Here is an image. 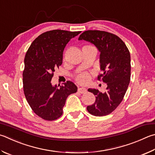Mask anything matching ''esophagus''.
<instances>
[{
  "label": "esophagus",
  "mask_w": 155,
  "mask_h": 155,
  "mask_svg": "<svg viewBox=\"0 0 155 155\" xmlns=\"http://www.w3.org/2000/svg\"><path fill=\"white\" fill-rule=\"evenodd\" d=\"M78 91L80 93V94H85L87 92V89L85 87H80V88L78 89Z\"/></svg>",
  "instance_id": "34e87169"
}]
</instances>
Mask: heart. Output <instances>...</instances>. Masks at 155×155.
I'll return each mask as SVG.
<instances>
[{
    "mask_svg": "<svg viewBox=\"0 0 155 155\" xmlns=\"http://www.w3.org/2000/svg\"><path fill=\"white\" fill-rule=\"evenodd\" d=\"M83 48H94V47L91 45H85L83 47ZM89 78L90 76L89 75V74H87V73H83V74L78 76L77 80L78 81V83H79L81 84H85L88 82Z\"/></svg>",
    "mask_w": 155,
    "mask_h": 155,
    "instance_id": "obj_1",
    "label": "heart"
}]
</instances>
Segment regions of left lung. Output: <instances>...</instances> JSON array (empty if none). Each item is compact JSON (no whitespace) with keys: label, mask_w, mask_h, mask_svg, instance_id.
Instances as JSON below:
<instances>
[{"label":"left lung","mask_w":155,"mask_h":155,"mask_svg":"<svg viewBox=\"0 0 155 155\" xmlns=\"http://www.w3.org/2000/svg\"><path fill=\"white\" fill-rule=\"evenodd\" d=\"M85 41L96 47L100 53V70L98 76L106 83V91L88 89L95 96V102L87 109L97 117L110 114L122 102L131 77V59L127 47L121 39L113 34L100 30H87L80 35L78 41Z\"/></svg>","instance_id":"obj_1"}]
</instances>
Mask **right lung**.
I'll list each match as a JSON object with an SVG mask.
<instances>
[{
	"label": "right lung",
	"mask_w": 155,
	"mask_h": 155,
	"mask_svg": "<svg viewBox=\"0 0 155 155\" xmlns=\"http://www.w3.org/2000/svg\"><path fill=\"white\" fill-rule=\"evenodd\" d=\"M80 33L61 30L43 33L32 42L25 56V96L34 112L45 120L60 118L67 97L77 91V87L71 81L63 86L53 85L51 81L55 70L62 64L67 43Z\"/></svg>",
	"instance_id": "add662e5"
}]
</instances>
